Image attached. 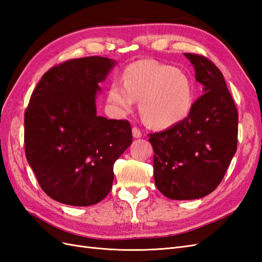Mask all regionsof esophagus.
<instances>
[{
	"instance_id": "1",
	"label": "esophagus",
	"mask_w": 262,
	"mask_h": 262,
	"mask_svg": "<svg viewBox=\"0 0 262 262\" xmlns=\"http://www.w3.org/2000/svg\"><path fill=\"white\" fill-rule=\"evenodd\" d=\"M132 136H133V138L139 139L142 137V132L140 131V129L137 128V126H134V128H132Z\"/></svg>"
}]
</instances>
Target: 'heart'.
<instances>
[{
  "label": "heart",
  "mask_w": 262,
  "mask_h": 262,
  "mask_svg": "<svg viewBox=\"0 0 262 262\" xmlns=\"http://www.w3.org/2000/svg\"><path fill=\"white\" fill-rule=\"evenodd\" d=\"M107 99L116 112H132L140 100V112L153 128L166 129L180 122L192 107V86L182 71L155 60H141L126 67L122 83L109 85Z\"/></svg>",
  "instance_id": "obj_1"
}]
</instances>
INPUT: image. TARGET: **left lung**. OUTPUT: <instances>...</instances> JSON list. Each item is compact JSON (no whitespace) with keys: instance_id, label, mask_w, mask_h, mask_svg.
<instances>
[{"instance_id":"left-lung-1","label":"left lung","mask_w":262,"mask_h":262,"mask_svg":"<svg viewBox=\"0 0 262 262\" xmlns=\"http://www.w3.org/2000/svg\"><path fill=\"white\" fill-rule=\"evenodd\" d=\"M184 54L204 94L184 120L148 139L155 185L171 200L200 199L216 189L236 153L238 132V114L223 74L203 55Z\"/></svg>"}]
</instances>
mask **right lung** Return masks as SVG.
Wrapping results in <instances>:
<instances>
[{
  "instance_id": "obj_1",
  "label": "right lung",
  "mask_w": 262,
  "mask_h": 262,
  "mask_svg": "<svg viewBox=\"0 0 262 262\" xmlns=\"http://www.w3.org/2000/svg\"><path fill=\"white\" fill-rule=\"evenodd\" d=\"M113 59L69 60L45 73L25 113V153L51 199L89 207L109 193L114 164L132 143L126 120L97 116L96 95Z\"/></svg>"
}]
</instances>
